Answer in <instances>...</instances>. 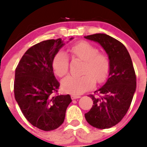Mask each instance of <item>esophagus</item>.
<instances>
[{
	"instance_id": "esophagus-1",
	"label": "esophagus",
	"mask_w": 147,
	"mask_h": 147,
	"mask_svg": "<svg viewBox=\"0 0 147 147\" xmlns=\"http://www.w3.org/2000/svg\"><path fill=\"white\" fill-rule=\"evenodd\" d=\"M71 97L72 99H78L80 98V96L79 95H76V94H72L71 96Z\"/></svg>"
}]
</instances>
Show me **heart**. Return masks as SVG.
I'll return each instance as SVG.
<instances>
[{"label": "heart", "instance_id": "obj_1", "mask_svg": "<svg viewBox=\"0 0 147 147\" xmlns=\"http://www.w3.org/2000/svg\"><path fill=\"white\" fill-rule=\"evenodd\" d=\"M74 57L84 61L80 77H66L61 81L63 90L72 94H81L90 90L95 81L103 83L109 72L110 64L105 54L98 53L95 46L87 41H80L74 44L69 50ZM69 61L67 55L59 51L55 55L53 68L55 74L59 77L66 76L69 71Z\"/></svg>", "mask_w": 147, "mask_h": 147}]
</instances>
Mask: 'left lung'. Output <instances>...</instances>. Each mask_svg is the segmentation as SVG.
<instances>
[{
	"label": "left lung",
	"instance_id": "1",
	"mask_svg": "<svg viewBox=\"0 0 147 147\" xmlns=\"http://www.w3.org/2000/svg\"><path fill=\"white\" fill-rule=\"evenodd\" d=\"M99 42L109 58V75L107 83L90 94L93 105L85 114L87 122L99 129L118 124L128 111L136 90V75L132 59L122 42L105 34L85 36Z\"/></svg>",
	"mask_w": 147,
	"mask_h": 147
}]
</instances>
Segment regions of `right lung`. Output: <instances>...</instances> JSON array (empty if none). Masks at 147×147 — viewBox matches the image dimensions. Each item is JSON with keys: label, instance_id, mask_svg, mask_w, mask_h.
<instances>
[{"label": "right lung", "instance_id": "add662e5", "mask_svg": "<svg viewBox=\"0 0 147 147\" xmlns=\"http://www.w3.org/2000/svg\"><path fill=\"white\" fill-rule=\"evenodd\" d=\"M63 45L61 38L38 42L26 50L15 69V98L26 120L44 131L63 123L71 102L69 94H58L60 84L53 72V58Z\"/></svg>", "mask_w": 147, "mask_h": 147}]
</instances>
